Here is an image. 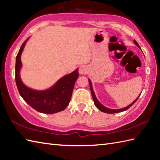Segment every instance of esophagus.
Segmentation results:
<instances>
[{
	"label": "esophagus",
	"mask_w": 160,
	"mask_h": 160,
	"mask_svg": "<svg viewBox=\"0 0 160 160\" xmlns=\"http://www.w3.org/2000/svg\"><path fill=\"white\" fill-rule=\"evenodd\" d=\"M87 72V69L85 66H80L79 68V73L81 74H85Z\"/></svg>",
	"instance_id": "obj_1"
}]
</instances>
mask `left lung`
<instances>
[{
  "label": "left lung",
  "instance_id": "8db88e82",
  "mask_svg": "<svg viewBox=\"0 0 160 160\" xmlns=\"http://www.w3.org/2000/svg\"><path fill=\"white\" fill-rule=\"evenodd\" d=\"M133 42H134V43L136 44V45L138 46V47H139L140 48V46H139V45H138V43H137V42L136 40H134L133 41ZM88 82H89V85H90V89H91V95H92V99H93V101H94V103H95V105L96 106V107L98 108L100 110V111H102V112H105V113H108V114H113V113H117V112H122V111H125V110H128V108H130L133 103H134L136 101H137V99H138V98H139V96L138 98H136V99L135 100L134 102H132L130 105H129L128 107H125V108H121V109H118V110H113V109H110V108H106L105 106H103L102 103H99V102L98 101V99L96 98V97H95V93H94V91H93V90H92V84H91V82L88 80Z\"/></svg>",
  "mask_w": 160,
  "mask_h": 160
}]
</instances>
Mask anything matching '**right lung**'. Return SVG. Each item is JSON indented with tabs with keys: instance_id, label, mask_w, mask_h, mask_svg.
<instances>
[{
	"instance_id": "1",
	"label": "right lung",
	"mask_w": 160,
	"mask_h": 160,
	"mask_svg": "<svg viewBox=\"0 0 160 160\" xmlns=\"http://www.w3.org/2000/svg\"><path fill=\"white\" fill-rule=\"evenodd\" d=\"M27 39L22 43L16 57V82L18 91L24 101L39 112L53 114L64 110L71 99L74 84L78 78V69L62 77L46 91H35L26 87L20 79V70L22 67L21 54Z\"/></svg>"
}]
</instances>
